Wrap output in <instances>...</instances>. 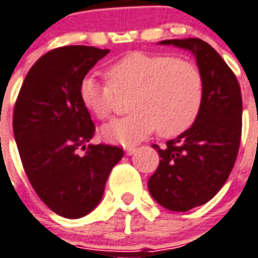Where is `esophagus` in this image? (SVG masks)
<instances>
[{
	"instance_id": "esophagus-1",
	"label": "esophagus",
	"mask_w": 258,
	"mask_h": 258,
	"mask_svg": "<svg viewBox=\"0 0 258 258\" xmlns=\"http://www.w3.org/2000/svg\"><path fill=\"white\" fill-rule=\"evenodd\" d=\"M135 151H137V147H131V145H130V147H125V154L127 155L135 154Z\"/></svg>"
}]
</instances>
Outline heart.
I'll list each match as a JSON object with an SVG mask.
<instances>
[{
    "label": "heart",
    "mask_w": 258,
    "mask_h": 258,
    "mask_svg": "<svg viewBox=\"0 0 258 258\" xmlns=\"http://www.w3.org/2000/svg\"><path fill=\"white\" fill-rule=\"evenodd\" d=\"M107 82L85 77L79 98L99 120L113 114L117 95L130 98L128 116L102 130L110 142L131 145L158 128L163 138L183 134L192 127L204 103V78L192 61L167 54L134 51L106 70Z\"/></svg>",
    "instance_id": "obj_1"
}]
</instances>
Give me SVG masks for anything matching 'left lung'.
I'll list each match as a JSON object with an SVG mask.
<instances>
[{"mask_svg": "<svg viewBox=\"0 0 258 258\" xmlns=\"http://www.w3.org/2000/svg\"><path fill=\"white\" fill-rule=\"evenodd\" d=\"M190 50L204 78V103L197 121L166 147L154 145L159 166L148 180L151 196L170 211L184 212L208 203L235 166L242 137V92L223 58L201 39H173Z\"/></svg>", "mask_w": 258, "mask_h": 258, "instance_id": "1", "label": "left lung"}]
</instances>
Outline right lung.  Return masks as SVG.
I'll list each match as a JSON object with an SVG mask.
<instances>
[{"label": "right lung", "mask_w": 258, "mask_h": 258, "mask_svg": "<svg viewBox=\"0 0 258 258\" xmlns=\"http://www.w3.org/2000/svg\"><path fill=\"white\" fill-rule=\"evenodd\" d=\"M109 51L91 46L50 50L29 70L14 107V135L29 181L50 210L70 219L85 217L99 204L124 155L114 145L85 147L95 124L79 85Z\"/></svg>", "instance_id": "obj_1"}]
</instances>
